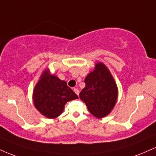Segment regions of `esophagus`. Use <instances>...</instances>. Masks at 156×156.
I'll use <instances>...</instances> for the list:
<instances>
[{
    "mask_svg": "<svg viewBox=\"0 0 156 156\" xmlns=\"http://www.w3.org/2000/svg\"><path fill=\"white\" fill-rule=\"evenodd\" d=\"M73 91H74V93L76 94V95L79 96V94H80V90H79L77 88H74V89H73Z\"/></svg>",
    "mask_w": 156,
    "mask_h": 156,
    "instance_id": "34e87169",
    "label": "esophagus"
}]
</instances>
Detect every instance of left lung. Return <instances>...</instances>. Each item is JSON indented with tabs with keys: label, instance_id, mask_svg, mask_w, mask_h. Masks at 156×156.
<instances>
[{
	"label": "left lung",
	"instance_id": "obj_1",
	"mask_svg": "<svg viewBox=\"0 0 156 156\" xmlns=\"http://www.w3.org/2000/svg\"><path fill=\"white\" fill-rule=\"evenodd\" d=\"M85 83L80 99L95 117L106 116L114 108L118 97L117 85L110 71L105 65L98 62L95 69L85 77Z\"/></svg>",
	"mask_w": 156,
	"mask_h": 156
}]
</instances>
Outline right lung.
<instances>
[{
  "label": "right lung",
  "instance_id": "right-lung-1",
  "mask_svg": "<svg viewBox=\"0 0 156 156\" xmlns=\"http://www.w3.org/2000/svg\"><path fill=\"white\" fill-rule=\"evenodd\" d=\"M78 99V96L67 85L66 81L45 70L33 91V101L36 109L48 119L59 116L68 101Z\"/></svg>",
  "mask_w": 156,
  "mask_h": 156
}]
</instances>
